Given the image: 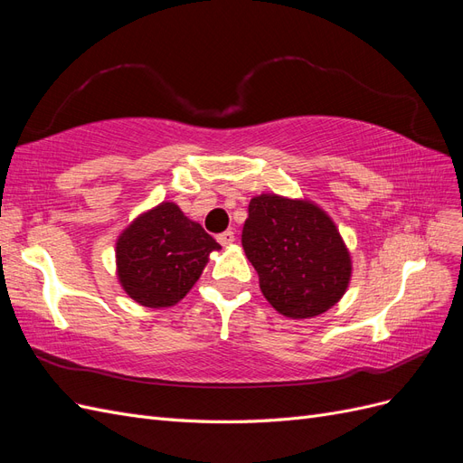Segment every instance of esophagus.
Returning a JSON list of instances; mask_svg holds the SVG:
<instances>
[{"label":"esophagus","instance_id":"34e87169","mask_svg":"<svg viewBox=\"0 0 463 463\" xmlns=\"http://www.w3.org/2000/svg\"><path fill=\"white\" fill-rule=\"evenodd\" d=\"M233 241H235V233H233L232 230H226V232L218 235V243H220V245H223V247H226V245H232Z\"/></svg>","mask_w":463,"mask_h":463}]
</instances>
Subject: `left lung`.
Returning a JSON list of instances; mask_svg holds the SVG:
<instances>
[{
    "label": "left lung",
    "mask_w": 463,
    "mask_h": 463,
    "mask_svg": "<svg viewBox=\"0 0 463 463\" xmlns=\"http://www.w3.org/2000/svg\"><path fill=\"white\" fill-rule=\"evenodd\" d=\"M241 245L278 313L311 318L340 301L352 259L334 222L309 201L260 194L249 203Z\"/></svg>",
    "instance_id": "1"
}]
</instances>
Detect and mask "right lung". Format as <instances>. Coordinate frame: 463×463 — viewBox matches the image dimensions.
Listing matches in <instances>:
<instances>
[{"label":"right lung","mask_w":463,"mask_h":463,"mask_svg":"<svg viewBox=\"0 0 463 463\" xmlns=\"http://www.w3.org/2000/svg\"><path fill=\"white\" fill-rule=\"evenodd\" d=\"M216 249L220 245L201 223L191 222L177 204L162 203L119 235V282L137 303L170 307L185 298Z\"/></svg>","instance_id":"add662e5"}]
</instances>
